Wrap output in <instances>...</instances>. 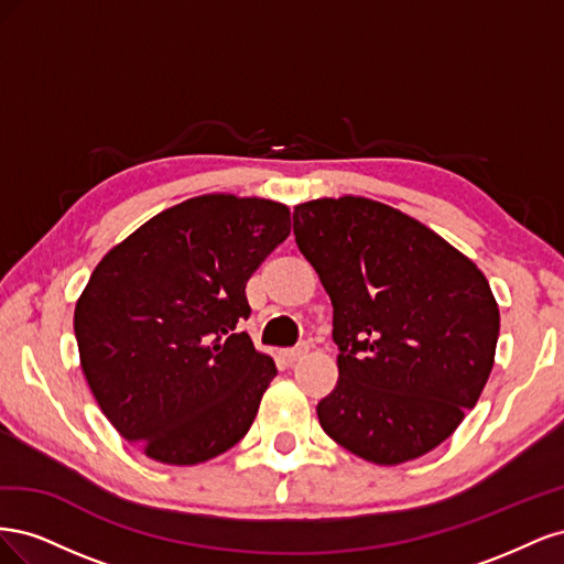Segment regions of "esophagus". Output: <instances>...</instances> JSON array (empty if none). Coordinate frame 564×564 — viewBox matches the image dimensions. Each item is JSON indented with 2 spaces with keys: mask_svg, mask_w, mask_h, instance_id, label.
I'll return each instance as SVG.
<instances>
[{
  "mask_svg": "<svg viewBox=\"0 0 564 564\" xmlns=\"http://www.w3.org/2000/svg\"><path fill=\"white\" fill-rule=\"evenodd\" d=\"M305 352H308V346L303 344V346H296V348H286L282 355H284L286 362H296V360H301Z\"/></svg>",
  "mask_w": 564,
  "mask_h": 564,
  "instance_id": "esophagus-1",
  "label": "esophagus"
}]
</instances>
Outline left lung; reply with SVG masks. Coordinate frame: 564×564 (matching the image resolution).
Instances as JSON below:
<instances>
[{
	"instance_id": "left-lung-1",
	"label": "left lung",
	"mask_w": 564,
	"mask_h": 564,
	"mask_svg": "<svg viewBox=\"0 0 564 564\" xmlns=\"http://www.w3.org/2000/svg\"><path fill=\"white\" fill-rule=\"evenodd\" d=\"M294 235L334 305L338 381L317 404L324 433L379 466L433 452L494 367L501 317L482 270L367 197L299 204Z\"/></svg>"
}]
</instances>
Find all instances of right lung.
<instances>
[{"label":"right lung","instance_id":"obj_1","mask_svg":"<svg viewBox=\"0 0 564 564\" xmlns=\"http://www.w3.org/2000/svg\"><path fill=\"white\" fill-rule=\"evenodd\" d=\"M292 226L261 197L199 195L112 247L75 305L82 371L115 431L166 466H195L240 442L275 379L272 357L237 332L245 286Z\"/></svg>","mask_w":564,"mask_h":564}]
</instances>
